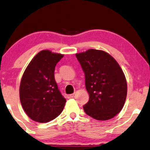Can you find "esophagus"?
<instances>
[{
    "mask_svg": "<svg viewBox=\"0 0 150 150\" xmlns=\"http://www.w3.org/2000/svg\"><path fill=\"white\" fill-rule=\"evenodd\" d=\"M73 96H74V94L67 95V98H68V99H71V98H73Z\"/></svg>",
    "mask_w": 150,
    "mask_h": 150,
    "instance_id": "34e87169",
    "label": "esophagus"
}]
</instances>
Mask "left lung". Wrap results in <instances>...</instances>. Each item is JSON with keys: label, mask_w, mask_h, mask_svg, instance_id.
Wrapping results in <instances>:
<instances>
[{"label": "left lung", "mask_w": 150, "mask_h": 150, "mask_svg": "<svg viewBox=\"0 0 150 150\" xmlns=\"http://www.w3.org/2000/svg\"><path fill=\"white\" fill-rule=\"evenodd\" d=\"M85 74L89 99L83 110L97 120H108L120 113L125 105L127 84L117 61L101 50L88 49L76 54Z\"/></svg>", "instance_id": "left-lung-1"}]
</instances>
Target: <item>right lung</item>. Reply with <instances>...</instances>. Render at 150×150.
Masks as SVG:
<instances>
[{
    "instance_id": "1",
    "label": "right lung",
    "mask_w": 150,
    "mask_h": 150,
    "mask_svg": "<svg viewBox=\"0 0 150 150\" xmlns=\"http://www.w3.org/2000/svg\"><path fill=\"white\" fill-rule=\"evenodd\" d=\"M64 57L43 50L33 58L24 71L19 89L23 110L32 120L46 123L62 112L67 100L58 88L54 70Z\"/></svg>"
}]
</instances>
